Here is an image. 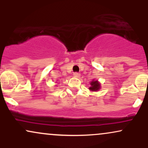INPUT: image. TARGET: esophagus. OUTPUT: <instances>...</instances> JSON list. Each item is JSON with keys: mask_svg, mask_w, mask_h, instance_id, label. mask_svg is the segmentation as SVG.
Listing matches in <instances>:
<instances>
[{"mask_svg": "<svg viewBox=\"0 0 148 148\" xmlns=\"http://www.w3.org/2000/svg\"><path fill=\"white\" fill-rule=\"evenodd\" d=\"M80 76H81V74H80L79 73H78V72H75L74 74V77H76V78H79Z\"/></svg>", "mask_w": 148, "mask_h": 148, "instance_id": "obj_1", "label": "esophagus"}]
</instances>
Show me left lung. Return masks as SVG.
Returning <instances> with one entry per match:
<instances>
[{
  "instance_id": "obj_1",
  "label": "left lung",
  "mask_w": 148,
  "mask_h": 148,
  "mask_svg": "<svg viewBox=\"0 0 148 148\" xmlns=\"http://www.w3.org/2000/svg\"><path fill=\"white\" fill-rule=\"evenodd\" d=\"M90 87L89 88V90L90 91L97 92L99 90L100 88H101V84L98 81V80L93 79L92 81L90 83Z\"/></svg>"
}]
</instances>
